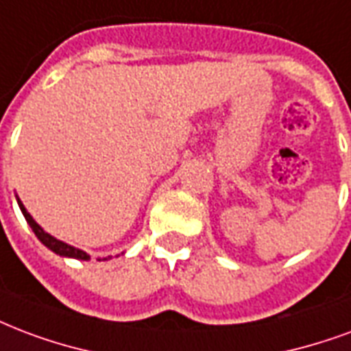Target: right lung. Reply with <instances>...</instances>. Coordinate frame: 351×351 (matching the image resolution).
I'll use <instances>...</instances> for the list:
<instances>
[{
	"mask_svg": "<svg viewBox=\"0 0 351 351\" xmlns=\"http://www.w3.org/2000/svg\"><path fill=\"white\" fill-rule=\"evenodd\" d=\"M18 201V206H20V210H22L23 217H25V221L29 223V227L33 228V232H35V236H37L38 240L43 241L44 245L48 249H51L56 255L59 256H69V258H77V261H89L90 256L85 253V251H82V249L77 247H72V245H69V243H64V241L57 240V238H53L51 234H48V232H44V228L38 225L33 217H31V214L25 210V206L22 204V201L20 199H16ZM104 261H108V258H104Z\"/></svg>",
	"mask_w": 351,
	"mask_h": 351,
	"instance_id": "add662e5",
	"label": "right lung"
}]
</instances>
